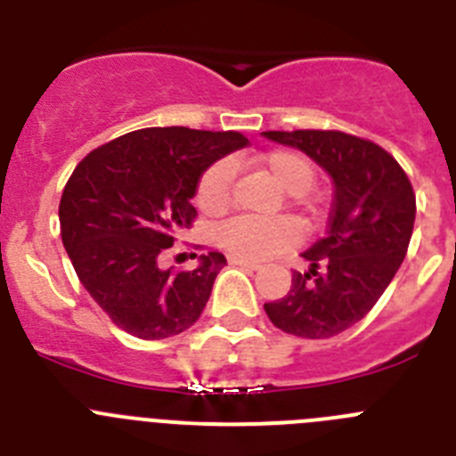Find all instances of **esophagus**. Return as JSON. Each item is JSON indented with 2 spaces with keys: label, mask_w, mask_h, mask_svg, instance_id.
I'll list each match as a JSON object with an SVG mask.
<instances>
[{
  "label": "esophagus",
  "mask_w": 456,
  "mask_h": 456,
  "mask_svg": "<svg viewBox=\"0 0 456 456\" xmlns=\"http://www.w3.org/2000/svg\"><path fill=\"white\" fill-rule=\"evenodd\" d=\"M228 263L237 265V267H241V269H248V272H257V269H260V265L257 263H251V260H241V257H228Z\"/></svg>",
  "instance_id": "obj_1"
}]
</instances>
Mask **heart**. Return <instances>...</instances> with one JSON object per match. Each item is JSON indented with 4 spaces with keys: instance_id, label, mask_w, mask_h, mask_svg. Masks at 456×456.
Instances as JSON below:
<instances>
[{
    "instance_id": "b5f03b06",
    "label": "heart",
    "mask_w": 456,
    "mask_h": 456,
    "mask_svg": "<svg viewBox=\"0 0 456 456\" xmlns=\"http://www.w3.org/2000/svg\"><path fill=\"white\" fill-rule=\"evenodd\" d=\"M257 167L289 196H301L315 183V167L308 157L288 148L265 152ZM232 171L225 162H216L200 175L196 203L205 215H224L231 205ZM215 240L221 248L241 260H265L285 251L297 241V228L289 219L257 221L248 216L225 221L216 228Z\"/></svg>"
}]
</instances>
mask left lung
<instances>
[{
	"instance_id": "left-lung-1",
	"label": "left lung",
	"mask_w": 456,
	"mask_h": 456,
	"mask_svg": "<svg viewBox=\"0 0 456 456\" xmlns=\"http://www.w3.org/2000/svg\"><path fill=\"white\" fill-rule=\"evenodd\" d=\"M305 152L333 180L329 231L301 257L283 299L265 304L281 331L333 338L363 320L400 269L416 221V193L381 146L336 130L263 132Z\"/></svg>"
}]
</instances>
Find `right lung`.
<instances>
[{"label":"right lung","instance_id":"1","mask_svg":"<svg viewBox=\"0 0 456 456\" xmlns=\"http://www.w3.org/2000/svg\"><path fill=\"white\" fill-rule=\"evenodd\" d=\"M240 132L146 127L88 152L61 203V240L77 278L116 326L141 340L187 331L225 257L209 251L191 272L159 256L196 216L191 199L216 159L247 148Z\"/></svg>","mask_w":456,"mask_h":456}]
</instances>
